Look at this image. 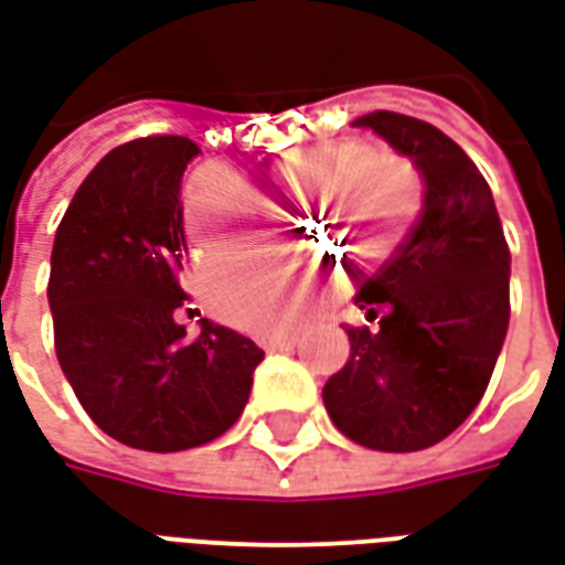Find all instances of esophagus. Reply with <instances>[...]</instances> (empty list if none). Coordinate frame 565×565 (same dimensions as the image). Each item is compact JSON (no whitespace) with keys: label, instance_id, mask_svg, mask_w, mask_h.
<instances>
[{"label":"esophagus","instance_id":"1","mask_svg":"<svg viewBox=\"0 0 565 565\" xmlns=\"http://www.w3.org/2000/svg\"><path fill=\"white\" fill-rule=\"evenodd\" d=\"M259 344L266 348V351H290L296 344L294 335H281V332H271V335H263Z\"/></svg>","mask_w":565,"mask_h":565}]
</instances>
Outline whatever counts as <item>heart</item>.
Listing matches in <instances>:
<instances>
[{
    "mask_svg": "<svg viewBox=\"0 0 565 565\" xmlns=\"http://www.w3.org/2000/svg\"><path fill=\"white\" fill-rule=\"evenodd\" d=\"M278 172L287 184L315 186V196L332 202L323 221L332 235L363 266L391 259L420 209V181L415 169L393 153H366V145L327 139L290 150ZM259 202L254 190L226 169H199L184 186L181 217L190 245L214 254L254 230ZM281 263L223 254L199 271V294L221 320L259 327L278 315L284 294Z\"/></svg>",
    "mask_w": 565,
    "mask_h": 565,
    "instance_id": "b5f03b06",
    "label": "heart"
}]
</instances>
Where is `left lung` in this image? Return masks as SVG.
<instances>
[{
  "instance_id": "1",
  "label": "left lung",
  "mask_w": 565,
  "mask_h": 565,
  "mask_svg": "<svg viewBox=\"0 0 565 565\" xmlns=\"http://www.w3.org/2000/svg\"><path fill=\"white\" fill-rule=\"evenodd\" d=\"M354 124L412 157L426 196L399 250L356 290L372 327H348L351 356L323 405L356 445L408 454L481 403L509 332L511 254L484 174L457 141L396 111Z\"/></svg>"
}]
</instances>
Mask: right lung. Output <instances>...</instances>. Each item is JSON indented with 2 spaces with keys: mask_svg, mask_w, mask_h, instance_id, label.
<instances>
[{
  "mask_svg": "<svg viewBox=\"0 0 565 565\" xmlns=\"http://www.w3.org/2000/svg\"><path fill=\"white\" fill-rule=\"evenodd\" d=\"M199 148L148 136L96 162L56 226L47 302L72 391L103 433L153 454L199 448L245 412L257 344L184 306L181 178Z\"/></svg>",
  "mask_w": 565,
  "mask_h": 565,
  "instance_id": "obj_1",
  "label": "right lung"
}]
</instances>
